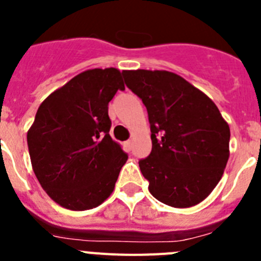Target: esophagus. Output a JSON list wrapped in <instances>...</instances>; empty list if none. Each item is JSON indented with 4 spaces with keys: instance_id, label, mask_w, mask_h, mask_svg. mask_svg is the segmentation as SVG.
<instances>
[{
    "instance_id": "34e87169",
    "label": "esophagus",
    "mask_w": 261,
    "mask_h": 261,
    "mask_svg": "<svg viewBox=\"0 0 261 261\" xmlns=\"http://www.w3.org/2000/svg\"><path fill=\"white\" fill-rule=\"evenodd\" d=\"M132 140H128V141L125 142V147H126V150H130L132 149Z\"/></svg>"
}]
</instances>
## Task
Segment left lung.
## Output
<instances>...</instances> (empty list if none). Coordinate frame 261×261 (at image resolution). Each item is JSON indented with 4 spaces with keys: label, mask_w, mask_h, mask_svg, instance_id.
Returning a JSON list of instances; mask_svg holds the SVG:
<instances>
[{
    "label": "left lung",
    "mask_w": 261,
    "mask_h": 261,
    "mask_svg": "<svg viewBox=\"0 0 261 261\" xmlns=\"http://www.w3.org/2000/svg\"><path fill=\"white\" fill-rule=\"evenodd\" d=\"M128 89L145 105L151 153L138 161L149 191L161 202L190 208L222 177L230 128L213 100L180 75L166 70H123Z\"/></svg>",
    "instance_id": "obj_1"
}]
</instances>
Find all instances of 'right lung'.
<instances>
[{"label":"right lung","mask_w":261,"mask_h":261,"mask_svg":"<svg viewBox=\"0 0 261 261\" xmlns=\"http://www.w3.org/2000/svg\"><path fill=\"white\" fill-rule=\"evenodd\" d=\"M125 90L115 68L91 69L53 91L27 133L32 168L53 201L70 211L102 204L128 154L111 138L108 103Z\"/></svg>","instance_id":"add662e5"}]
</instances>
